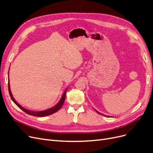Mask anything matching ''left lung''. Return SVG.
<instances>
[{
  "instance_id": "8db88e82",
  "label": "left lung",
  "mask_w": 153,
  "mask_h": 153,
  "mask_svg": "<svg viewBox=\"0 0 153 153\" xmlns=\"http://www.w3.org/2000/svg\"><path fill=\"white\" fill-rule=\"evenodd\" d=\"M95 111H96V112H97V113H99V114H101V115H103V116H105V115H104V114H101V112H98V111H96V109H95ZM107 117H109V116H107Z\"/></svg>"
}]
</instances>
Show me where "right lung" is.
<instances>
[{
    "instance_id": "obj_1",
    "label": "right lung",
    "mask_w": 153,
    "mask_h": 153,
    "mask_svg": "<svg viewBox=\"0 0 153 153\" xmlns=\"http://www.w3.org/2000/svg\"><path fill=\"white\" fill-rule=\"evenodd\" d=\"M8 77H9V74H8ZM8 81H9V83H8L9 92V94H10V97L12 99V100L13 101V102H14L18 106V107L20 109H21L23 111H24L25 112V113H27V114H28L29 115L34 116H37V117H44V116H49L51 114H52L55 113L56 112L59 111V109H60L62 108V106L64 104V101H65L66 91H67L68 88L66 89L65 90V91L63 92V94H62V95L61 96V98L60 100H59V101L58 102V103L57 104H56L54 106H53V107H52V108H51L49 109H46V110H44V111H34L29 110V109H25L24 107H22L21 105H20L17 102H16V101L15 100V99L14 98V97H13V96L12 94V92H11L10 88L9 78V80Z\"/></svg>"
}]
</instances>
